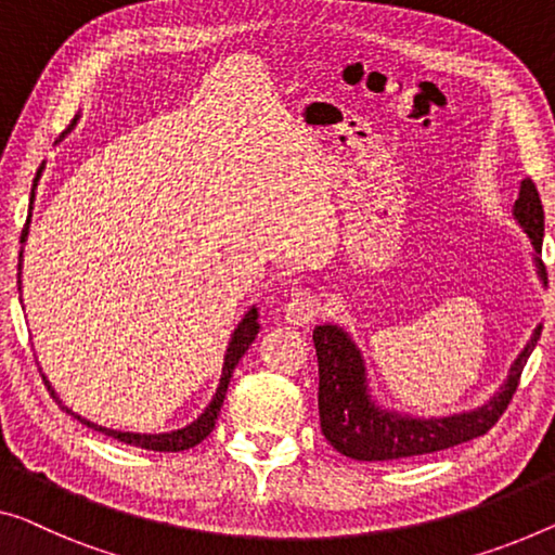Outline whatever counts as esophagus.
<instances>
[{
  "mask_svg": "<svg viewBox=\"0 0 555 555\" xmlns=\"http://www.w3.org/2000/svg\"><path fill=\"white\" fill-rule=\"evenodd\" d=\"M321 311H324L321 296L311 294V292H301V294H296L294 299L286 304L284 317H286L288 324L306 326V324H311V321H317L321 317Z\"/></svg>",
  "mask_w": 555,
  "mask_h": 555,
  "instance_id": "34e87169",
  "label": "esophagus"
}]
</instances>
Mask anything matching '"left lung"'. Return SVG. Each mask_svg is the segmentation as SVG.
<instances>
[{"mask_svg":"<svg viewBox=\"0 0 555 555\" xmlns=\"http://www.w3.org/2000/svg\"><path fill=\"white\" fill-rule=\"evenodd\" d=\"M514 217L531 238L535 249V267L545 281V267L539 259L543 246V204L539 189L531 179H524L514 206ZM541 338V326L531 341L511 366L508 382L486 406L456 413L446 418H411L401 413L378 409L371 401L366 388V369L357 346L338 326L313 328V346L319 357V416L326 441L344 456L357 461H391L424 456V453L443 451L470 438L483 436L495 426L514 399L520 374L535 341Z\"/></svg>","mask_w":555,"mask_h":555,"instance_id":"obj_1","label":"left lung"}]
</instances>
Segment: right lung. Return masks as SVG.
Segmentation results:
<instances>
[{
	"instance_id": "1",
	"label": "right lung",
	"mask_w": 555,
	"mask_h": 555,
	"mask_svg": "<svg viewBox=\"0 0 555 555\" xmlns=\"http://www.w3.org/2000/svg\"><path fill=\"white\" fill-rule=\"evenodd\" d=\"M72 127H74V121L69 124V129ZM39 173H41V167L37 171V179H39ZM37 179H35V186H37ZM31 198H35V189H31ZM27 234H29V219H27V224H24V229H22V238H20L22 244L27 242ZM20 274H22V251H20ZM256 319H259V313H256V309L246 311V317L242 319V324L236 326L234 336H231V341H229L227 359H224V374H221V382H219L217 393H214L211 403H209V406H206V411L202 413V416L194 421V424H189L186 428H179V431H171V434H129V431H114V428L96 426V424H92V421L81 418V416H77V413H72L69 409H66L64 403L56 399V393L52 391V386H49L47 376H41V382H44V386L49 388V393H52V399L60 403L62 411L72 413V416L77 418V421H81V424H85L87 428H94V431H99V434L117 438V441H121V443L139 446V449H146V451H186V449H192V446L202 443L204 438L211 434L214 424H217V416H219L221 403H224V396H227V388H229V378H231V374H234L236 363L242 361L246 349H249V346H251L256 334H259V321H256Z\"/></svg>"
}]
</instances>
